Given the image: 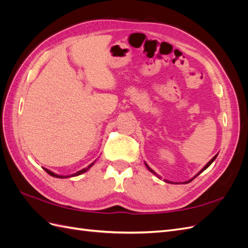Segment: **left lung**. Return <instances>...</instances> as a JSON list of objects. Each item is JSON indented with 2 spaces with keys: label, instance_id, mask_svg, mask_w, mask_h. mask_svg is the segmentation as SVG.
<instances>
[{
  "label": "left lung",
  "instance_id": "left-lung-1",
  "mask_svg": "<svg viewBox=\"0 0 248 248\" xmlns=\"http://www.w3.org/2000/svg\"><path fill=\"white\" fill-rule=\"evenodd\" d=\"M217 155H218V154H216V155H215V156H214V157H213V158H212V159H211V160H210V161H209V162H208V163H207V164H206V166H205V167H204V168H202V170H200V171H199V172H198V174H197V175H196V176H194V177H193V178H192V179H191V180H189V181H187V182H185V183H189V182H190V181H192V180H193V179H194V178H196V177H198V176H199V175H200V174H201V172H202V171H204V170H206V169H207V168H209V166H210V164H211V163H212V162H213V161H214V160H215V159H216V157H217ZM145 164H146V167H147V169H148V170H150V171H152V172H153V174H155V175H156V172H155V171H153V170H151V169H150V168H149V167H148V166H147V163H145ZM158 178H159V177H158ZM166 181H167V180H166ZM167 182H169V181H167ZM169 183H170V182H169Z\"/></svg>",
  "mask_w": 248,
  "mask_h": 248
}]
</instances>
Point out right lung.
<instances>
[{
    "instance_id": "obj_1",
    "label": "right lung",
    "mask_w": 248,
    "mask_h": 248,
    "mask_svg": "<svg viewBox=\"0 0 248 248\" xmlns=\"http://www.w3.org/2000/svg\"><path fill=\"white\" fill-rule=\"evenodd\" d=\"M95 162V161H94ZM94 162H92L91 164H90L89 167H87L86 169H82V170H78V172H76V174H72V175H70V176H60V175H57V174H55V172H52V171H50L49 170H47V169H44V170H46L48 175H50V176H52V177H56V178H69V177H76V176H78V175H80V174H84V172H86L90 168H91L93 164H94Z\"/></svg>"
}]
</instances>
